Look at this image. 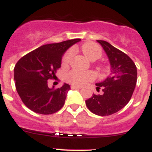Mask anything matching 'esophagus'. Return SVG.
I'll list each match as a JSON object with an SVG mask.
<instances>
[{
	"instance_id": "1",
	"label": "esophagus",
	"mask_w": 152,
	"mask_h": 152,
	"mask_svg": "<svg viewBox=\"0 0 152 152\" xmlns=\"http://www.w3.org/2000/svg\"><path fill=\"white\" fill-rule=\"evenodd\" d=\"M71 88H72V89H81V87H80V86H75V85H72V86H71Z\"/></svg>"
}]
</instances>
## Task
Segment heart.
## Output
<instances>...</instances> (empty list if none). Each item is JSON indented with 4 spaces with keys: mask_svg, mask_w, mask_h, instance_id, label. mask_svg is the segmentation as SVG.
I'll return each mask as SVG.
<instances>
[{
    "mask_svg": "<svg viewBox=\"0 0 152 152\" xmlns=\"http://www.w3.org/2000/svg\"><path fill=\"white\" fill-rule=\"evenodd\" d=\"M81 50L85 56L91 61H96L99 59L102 55V48L92 42H88L82 46ZM74 56V50L72 49H69L65 54L63 55L62 59V64L63 66H68L72 61V57ZM102 69H104L102 67ZM96 78V74L92 71H80L79 69H73L66 75L67 81L71 83L73 85L83 86L89 82L92 81Z\"/></svg>",
    "mask_w": 152,
    "mask_h": 152,
    "instance_id": "heart-1",
    "label": "heart"
}]
</instances>
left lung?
<instances>
[{"label": "left lung", "mask_w": 152, "mask_h": 152, "mask_svg": "<svg viewBox=\"0 0 152 152\" xmlns=\"http://www.w3.org/2000/svg\"><path fill=\"white\" fill-rule=\"evenodd\" d=\"M109 57L111 73L103 82L96 83L101 95L92 94L86 100L87 108L100 116L110 115L124 108L130 101L137 82V68L131 58L104 40H97Z\"/></svg>", "instance_id": "1"}]
</instances>
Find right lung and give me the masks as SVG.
Wrapping results in <instances>:
<instances>
[{"mask_svg": "<svg viewBox=\"0 0 152 152\" xmlns=\"http://www.w3.org/2000/svg\"><path fill=\"white\" fill-rule=\"evenodd\" d=\"M80 39L43 45L20 58L14 67L16 89L26 106L36 113L50 115L65 103L70 86L64 83L58 89L49 88L48 80L56 76L61 66L62 56Z\"/></svg>", "mask_w": 152, "mask_h": 152, "instance_id": "obj_1", "label": "right lung"}]
</instances>
